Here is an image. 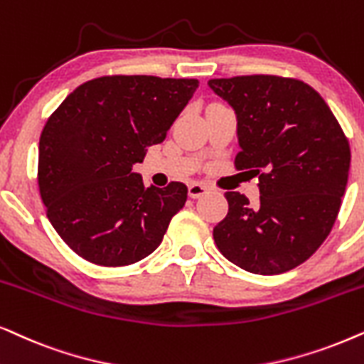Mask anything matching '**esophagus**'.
Returning a JSON list of instances; mask_svg holds the SVG:
<instances>
[{"label": "esophagus", "mask_w": 364, "mask_h": 364, "mask_svg": "<svg viewBox=\"0 0 364 364\" xmlns=\"http://www.w3.org/2000/svg\"><path fill=\"white\" fill-rule=\"evenodd\" d=\"M209 192V187L204 186V183H199V182H193L188 186V196L192 197V199H199V197L205 196V193Z\"/></svg>", "instance_id": "1"}]
</instances>
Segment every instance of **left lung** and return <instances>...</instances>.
<instances>
[{"instance_id": "8db88e82", "label": "left lung", "mask_w": 364, "mask_h": 364, "mask_svg": "<svg viewBox=\"0 0 364 364\" xmlns=\"http://www.w3.org/2000/svg\"><path fill=\"white\" fill-rule=\"evenodd\" d=\"M237 119V168L259 176V205L225 192L229 212L214 228L225 259L272 276L309 259L331 232L348 183L349 152L323 97L294 78L251 75L207 82Z\"/></svg>"}]
</instances>
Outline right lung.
<instances>
[{"mask_svg":"<svg viewBox=\"0 0 364 364\" xmlns=\"http://www.w3.org/2000/svg\"><path fill=\"white\" fill-rule=\"evenodd\" d=\"M197 87L193 78H95L75 88L46 122L38 186L51 225L80 257L129 266L162 242L187 187H145L132 167L164 141Z\"/></svg>","mask_w":364,"mask_h":364,"instance_id":"obj_1","label":"right lung"}]
</instances>
